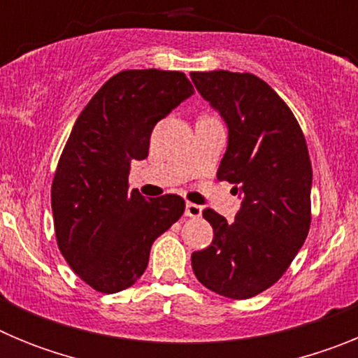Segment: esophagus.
Returning a JSON list of instances; mask_svg holds the SVG:
<instances>
[{
	"label": "esophagus",
	"instance_id": "1",
	"mask_svg": "<svg viewBox=\"0 0 358 358\" xmlns=\"http://www.w3.org/2000/svg\"><path fill=\"white\" fill-rule=\"evenodd\" d=\"M186 217H192V218H197L201 217L202 213V208L199 204H194V202H186Z\"/></svg>",
	"mask_w": 358,
	"mask_h": 358
}]
</instances>
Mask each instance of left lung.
Listing matches in <instances>:
<instances>
[{
    "instance_id": "1",
    "label": "left lung",
    "mask_w": 358,
    "mask_h": 358,
    "mask_svg": "<svg viewBox=\"0 0 358 358\" xmlns=\"http://www.w3.org/2000/svg\"><path fill=\"white\" fill-rule=\"evenodd\" d=\"M192 80L229 129L218 181L243 195L235 222L211 208L202 211L213 242L192 255V267L213 292L249 299L287 273L308 235V147L290 107L260 77L218 69L194 71Z\"/></svg>"
}]
</instances>
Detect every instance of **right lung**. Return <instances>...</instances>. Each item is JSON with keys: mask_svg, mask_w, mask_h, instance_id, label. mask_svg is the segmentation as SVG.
<instances>
[{"mask_svg": "<svg viewBox=\"0 0 358 358\" xmlns=\"http://www.w3.org/2000/svg\"><path fill=\"white\" fill-rule=\"evenodd\" d=\"M194 93L181 71L125 69L82 109L52 181L57 245L82 281L115 294L145 273L154 240L185 213V199H145L129 169L148 156L152 129Z\"/></svg>", "mask_w": 358, "mask_h": 358, "instance_id": "right-lung-1", "label": "right lung"}]
</instances>
